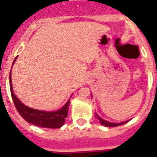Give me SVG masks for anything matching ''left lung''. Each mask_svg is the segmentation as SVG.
<instances>
[{
	"instance_id": "1",
	"label": "left lung",
	"mask_w": 157,
	"mask_h": 157,
	"mask_svg": "<svg viewBox=\"0 0 157 157\" xmlns=\"http://www.w3.org/2000/svg\"><path fill=\"white\" fill-rule=\"evenodd\" d=\"M95 117L99 121V122H100L101 124H103V125H104V126H107V127H115V126H119V125H121V124H124V123H126V122H128L129 121H124V122H121V123H112V122H109L107 121H105V120L102 119L100 117H98V114L95 112Z\"/></svg>"
}]
</instances>
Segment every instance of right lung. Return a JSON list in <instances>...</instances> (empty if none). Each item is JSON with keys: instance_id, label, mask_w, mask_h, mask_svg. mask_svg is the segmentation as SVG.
<instances>
[{"instance_id": "add662e5", "label": "right lung", "mask_w": 157, "mask_h": 157, "mask_svg": "<svg viewBox=\"0 0 157 157\" xmlns=\"http://www.w3.org/2000/svg\"><path fill=\"white\" fill-rule=\"evenodd\" d=\"M17 58L18 57H16L13 60V65ZM10 88L11 96L13 98L16 109L26 121L36 126L42 127V128H50V129H58L63 125L65 120L67 117V113H68L70 99L65 103L64 106H63L61 109L54 111V112H46V111L31 108L23 104L13 93L12 83H11V71L10 73Z\"/></svg>"}]
</instances>
